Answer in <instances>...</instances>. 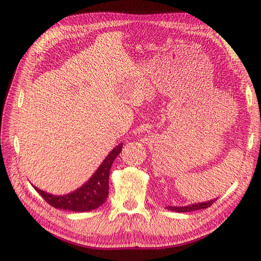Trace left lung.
<instances>
[{
	"mask_svg": "<svg viewBox=\"0 0 261 261\" xmlns=\"http://www.w3.org/2000/svg\"><path fill=\"white\" fill-rule=\"evenodd\" d=\"M216 199H212L208 201H204V203H198V204H192L189 206H182V207H175V206H168L167 209L172 210V212H176V213H188V212H194V210H198V209H206L208 207L212 206Z\"/></svg>",
	"mask_w": 261,
	"mask_h": 261,
	"instance_id": "1",
	"label": "left lung"
}]
</instances>
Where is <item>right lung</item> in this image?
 <instances>
[{"label": "right lung", "instance_id": "right-lung-1", "mask_svg": "<svg viewBox=\"0 0 261 261\" xmlns=\"http://www.w3.org/2000/svg\"><path fill=\"white\" fill-rule=\"evenodd\" d=\"M122 149V143L117 145L107 155L104 162L100 164L94 174L83 186L66 195H53L38 189L35 190L43 197L47 203L57 209L70 210V212L85 213L94 210L102 206L108 196V179L109 171L116 157Z\"/></svg>", "mask_w": 261, "mask_h": 261}]
</instances>
